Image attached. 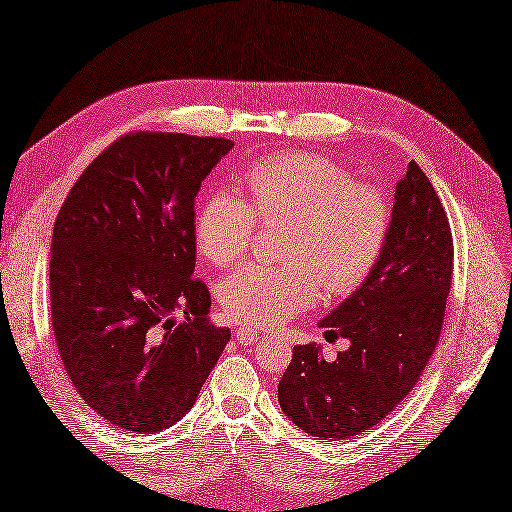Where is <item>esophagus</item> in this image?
<instances>
[{
	"label": "esophagus",
	"instance_id": "34e87169",
	"mask_svg": "<svg viewBox=\"0 0 512 512\" xmlns=\"http://www.w3.org/2000/svg\"><path fill=\"white\" fill-rule=\"evenodd\" d=\"M234 334H237L239 344H254V342H260V340H262L260 331H254L252 327H247V325L234 329Z\"/></svg>",
	"mask_w": 512,
	"mask_h": 512
}]
</instances>
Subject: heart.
Returning a JSON list of instances; mask_svg holds the SVG:
<instances>
[{"label":"heart","instance_id":"1","mask_svg":"<svg viewBox=\"0 0 512 512\" xmlns=\"http://www.w3.org/2000/svg\"><path fill=\"white\" fill-rule=\"evenodd\" d=\"M247 202L217 191L196 215L200 254L215 267L241 262L260 224H286V265H247L219 286L234 321L275 327L319 297L351 295L375 271L392 232V202L381 187L357 183L342 163L314 153H282L245 172Z\"/></svg>","mask_w":512,"mask_h":512}]
</instances>
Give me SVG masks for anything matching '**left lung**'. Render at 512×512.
Here are the masks:
<instances>
[{
  "label": "left lung",
  "instance_id": "left-lung-1",
  "mask_svg": "<svg viewBox=\"0 0 512 512\" xmlns=\"http://www.w3.org/2000/svg\"><path fill=\"white\" fill-rule=\"evenodd\" d=\"M454 269L448 215L416 161L396 185L392 232L370 278L327 314L325 338H349L336 362L316 342L293 347L278 385L301 431L347 439L379 424L416 388L444 325Z\"/></svg>",
  "mask_w": 512,
  "mask_h": 512
}]
</instances>
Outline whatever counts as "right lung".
I'll list each match as a JSON object with an SVG mask.
<instances>
[{"label": "right lung", "instance_id": "right-lung-1", "mask_svg": "<svg viewBox=\"0 0 512 512\" xmlns=\"http://www.w3.org/2000/svg\"><path fill=\"white\" fill-rule=\"evenodd\" d=\"M230 148L224 137L127 133L88 165L55 217V344L79 396L116 428L157 433L181 420L230 340L209 319V288L191 278L193 204Z\"/></svg>", "mask_w": 512, "mask_h": 512}]
</instances>
